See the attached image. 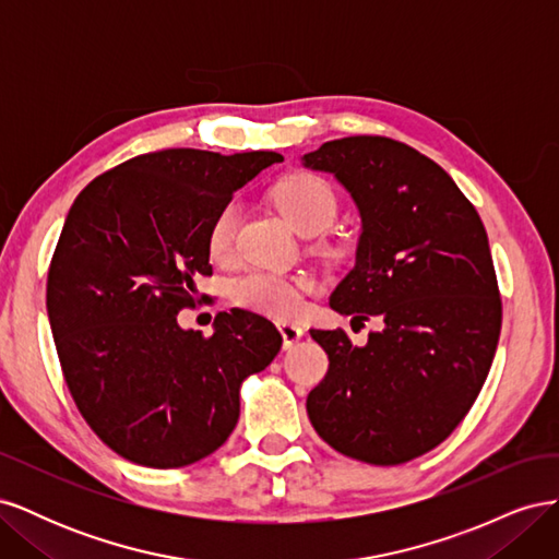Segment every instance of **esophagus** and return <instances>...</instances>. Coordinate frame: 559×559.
I'll use <instances>...</instances> for the list:
<instances>
[{
  "label": "esophagus",
  "mask_w": 559,
  "mask_h": 559,
  "mask_svg": "<svg viewBox=\"0 0 559 559\" xmlns=\"http://www.w3.org/2000/svg\"><path fill=\"white\" fill-rule=\"evenodd\" d=\"M277 329L282 333V343H284L286 349L294 347L302 337V333H306V329H302L300 324H292V321H280Z\"/></svg>",
  "instance_id": "1"
}]
</instances>
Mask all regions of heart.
<instances>
[{"mask_svg": "<svg viewBox=\"0 0 559 559\" xmlns=\"http://www.w3.org/2000/svg\"><path fill=\"white\" fill-rule=\"evenodd\" d=\"M273 200L300 235H317L326 230L337 214V198L333 186L319 175L298 173L284 177L275 189ZM235 228H238V205L228 202L210 226L207 249L214 261H226L233 253ZM308 282L292 275L251 270L230 284V296L240 308L273 319H292L306 306Z\"/></svg>", "mask_w": 559, "mask_h": 559, "instance_id": "b5f03b06", "label": "heart"}]
</instances>
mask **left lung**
Listing matches in <instances>:
<instances>
[{
  "label": "left lung",
  "instance_id": "8db88e82",
  "mask_svg": "<svg viewBox=\"0 0 559 559\" xmlns=\"http://www.w3.org/2000/svg\"><path fill=\"white\" fill-rule=\"evenodd\" d=\"M302 165L341 181L361 216L357 261L331 308L382 321L364 347L343 329H310L329 354L310 421L352 460L411 462L456 429L495 359L501 298L485 226L443 167L403 142L333 140Z\"/></svg>",
  "mask_w": 559,
  "mask_h": 559
}]
</instances>
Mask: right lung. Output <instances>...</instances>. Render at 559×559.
<instances>
[{
    "label": "right lung",
    "instance_id": "obj_1",
    "mask_svg": "<svg viewBox=\"0 0 559 559\" xmlns=\"http://www.w3.org/2000/svg\"><path fill=\"white\" fill-rule=\"evenodd\" d=\"M280 160L156 151L93 179L64 218L46 284L62 376L99 441L134 464L179 468L222 448L242 380L277 357L282 335L261 314L218 312L212 335L177 314L212 275L214 216Z\"/></svg>",
    "mask_w": 559,
    "mask_h": 559
}]
</instances>
